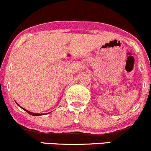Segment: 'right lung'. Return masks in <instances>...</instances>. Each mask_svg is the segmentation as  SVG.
<instances>
[{"mask_svg": "<svg viewBox=\"0 0 151 151\" xmlns=\"http://www.w3.org/2000/svg\"><path fill=\"white\" fill-rule=\"evenodd\" d=\"M19 105V104H18ZM24 110V111H27V113H29V114H31V115H33V116H40V115H42V114H37V113H33V112H31V111H28V110H27V109H24V108H22Z\"/></svg>", "mask_w": 151, "mask_h": 151, "instance_id": "1", "label": "right lung"}]
</instances>
